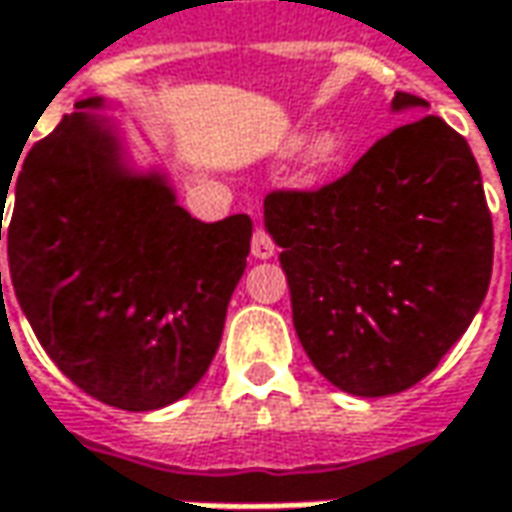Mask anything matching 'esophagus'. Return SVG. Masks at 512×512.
I'll return each mask as SVG.
<instances>
[{
	"mask_svg": "<svg viewBox=\"0 0 512 512\" xmlns=\"http://www.w3.org/2000/svg\"><path fill=\"white\" fill-rule=\"evenodd\" d=\"M250 253H253L256 259H270V256L276 253V245H273V239H270V233H267L265 227H256V230H253Z\"/></svg>",
	"mask_w": 512,
	"mask_h": 512,
	"instance_id": "obj_1",
	"label": "esophagus"
}]
</instances>
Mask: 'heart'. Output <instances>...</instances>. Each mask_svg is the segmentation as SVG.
<instances>
[{"label": "heart", "mask_w": 512, "mask_h": 512, "mask_svg": "<svg viewBox=\"0 0 512 512\" xmlns=\"http://www.w3.org/2000/svg\"><path fill=\"white\" fill-rule=\"evenodd\" d=\"M339 136H333V133H319L305 150V168L307 170H325L330 168L333 162H336V156H339Z\"/></svg>", "instance_id": "obj_1"}]
</instances>
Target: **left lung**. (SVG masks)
<instances>
[{
	"mask_svg": "<svg viewBox=\"0 0 512 512\" xmlns=\"http://www.w3.org/2000/svg\"><path fill=\"white\" fill-rule=\"evenodd\" d=\"M413 108L427 102L393 96V110ZM265 227L282 247L299 342L353 396L422 382L490 287L482 173L467 139L439 116L390 130L319 190L267 193Z\"/></svg>",
	"mask_w": 512,
	"mask_h": 512,
	"instance_id": "1",
	"label": "left lung"
}]
</instances>
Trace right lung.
<instances>
[{
    "label": "right lung",
    "instance_id": "add662e5",
    "mask_svg": "<svg viewBox=\"0 0 512 512\" xmlns=\"http://www.w3.org/2000/svg\"><path fill=\"white\" fill-rule=\"evenodd\" d=\"M76 102L0 185L13 293L39 344L76 387L119 410L190 393L222 342L250 253L245 213L199 222L162 173H133L122 145ZM2 296V273H0Z\"/></svg>",
    "mask_w": 512,
    "mask_h": 512
}]
</instances>
